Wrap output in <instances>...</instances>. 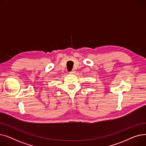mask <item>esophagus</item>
<instances>
[{
  "label": "esophagus",
  "instance_id": "34e87169",
  "mask_svg": "<svg viewBox=\"0 0 146 146\" xmlns=\"http://www.w3.org/2000/svg\"><path fill=\"white\" fill-rule=\"evenodd\" d=\"M75 71L74 70H72L70 72V74H74V73H75Z\"/></svg>",
  "mask_w": 146,
  "mask_h": 146
}]
</instances>
